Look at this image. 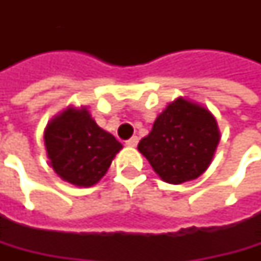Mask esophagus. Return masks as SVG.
Listing matches in <instances>:
<instances>
[{
	"label": "esophagus",
	"instance_id": "1",
	"mask_svg": "<svg viewBox=\"0 0 261 261\" xmlns=\"http://www.w3.org/2000/svg\"><path fill=\"white\" fill-rule=\"evenodd\" d=\"M138 142H139V138H138V136H132V138H129V139L126 141V145H127V146H136V145H138Z\"/></svg>",
	"mask_w": 261,
	"mask_h": 261
}]
</instances>
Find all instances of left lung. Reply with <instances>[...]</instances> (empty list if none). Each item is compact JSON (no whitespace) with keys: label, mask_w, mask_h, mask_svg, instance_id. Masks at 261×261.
<instances>
[{"label":"left lung","mask_w":261,"mask_h":261,"mask_svg":"<svg viewBox=\"0 0 261 261\" xmlns=\"http://www.w3.org/2000/svg\"><path fill=\"white\" fill-rule=\"evenodd\" d=\"M218 144L219 129L211 112L177 98L156 117L138 149L164 181L180 185L205 171Z\"/></svg>","instance_id":"8db88e82"}]
</instances>
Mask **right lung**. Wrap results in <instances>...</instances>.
Here are the masks:
<instances>
[{"mask_svg": "<svg viewBox=\"0 0 261 261\" xmlns=\"http://www.w3.org/2000/svg\"><path fill=\"white\" fill-rule=\"evenodd\" d=\"M45 146L56 174L83 187L95 185L122 149V144L98 127L86 107H69L52 119L46 126Z\"/></svg>", "mask_w": 261, "mask_h": 261, "instance_id": "1", "label": "right lung"}]
</instances>
